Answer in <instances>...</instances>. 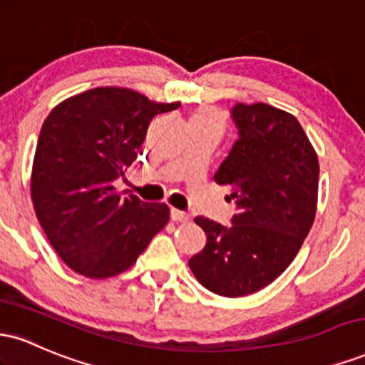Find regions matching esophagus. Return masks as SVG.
Returning <instances> with one entry per match:
<instances>
[{
    "mask_svg": "<svg viewBox=\"0 0 365 365\" xmlns=\"http://www.w3.org/2000/svg\"><path fill=\"white\" fill-rule=\"evenodd\" d=\"M171 220L177 221V223H187V221L190 220V216H188L187 212L178 211V209H171Z\"/></svg>",
    "mask_w": 365,
    "mask_h": 365,
    "instance_id": "esophagus-1",
    "label": "esophagus"
}]
</instances>
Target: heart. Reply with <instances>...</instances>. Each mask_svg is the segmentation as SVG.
Here are the masks:
<instances>
[{
  "label": "heart",
  "mask_w": 365,
  "mask_h": 365,
  "mask_svg": "<svg viewBox=\"0 0 365 365\" xmlns=\"http://www.w3.org/2000/svg\"><path fill=\"white\" fill-rule=\"evenodd\" d=\"M190 118L209 120V121H212V123H216L221 130H223V127H225L223 116H221V113L216 111V110H199V111H195L194 115L190 116Z\"/></svg>",
  "instance_id": "heart-1"
}]
</instances>
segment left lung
<instances>
[{"mask_svg":"<svg viewBox=\"0 0 365 365\" xmlns=\"http://www.w3.org/2000/svg\"><path fill=\"white\" fill-rule=\"evenodd\" d=\"M238 140L215 182L232 188V226L197 216L206 247L188 261L197 282L223 297H244L290 266L316 217L319 161L302 125L264 103L232 108Z\"/></svg>","mask_w":365,"mask_h":365,"instance_id":"obj_1","label":"left lung"}]
</instances>
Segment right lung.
Segmentation results:
<instances>
[{"instance_id": "obj_1", "label": "right lung", "mask_w": 365, "mask_h": 365, "mask_svg": "<svg viewBox=\"0 0 365 365\" xmlns=\"http://www.w3.org/2000/svg\"><path fill=\"white\" fill-rule=\"evenodd\" d=\"M178 106L123 87H96L65 99L44 120L31 195L49 244L75 273L94 279L123 273L168 223L166 204L123 199L113 182L139 156L150 120Z\"/></svg>"}]
</instances>
